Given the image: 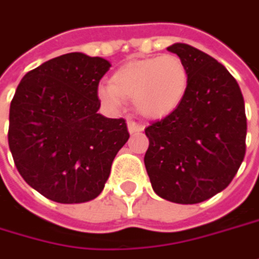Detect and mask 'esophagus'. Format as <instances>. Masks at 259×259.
Masks as SVG:
<instances>
[{"label":"esophagus","mask_w":259,"mask_h":259,"mask_svg":"<svg viewBox=\"0 0 259 259\" xmlns=\"http://www.w3.org/2000/svg\"><path fill=\"white\" fill-rule=\"evenodd\" d=\"M127 129H129L130 133H139V132L144 130V127H142L141 124H138V123L129 121V123H127Z\"/></svg>","instance_id":"obj_1"}]
</instances>
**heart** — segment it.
Listing matches in <instances>:
<instances>
[{"instance_id": "b5f03b06", "label": "heart", "mask_w": 259, "mask_h": 259, "mask_svg": "<svg viewBox=\"0 0 259 259\" xmlns=\"http://www.w3.org/2000/svg\"><path fill=\"white\" fill-rule=\"evenodd\" d=\"M189 71L175 54L136 58L111 76L110 84H101L98 98L110 111H120L130 98L136 113L148 120L173 114L186 98Z\"/></svg>"}]
</instances>
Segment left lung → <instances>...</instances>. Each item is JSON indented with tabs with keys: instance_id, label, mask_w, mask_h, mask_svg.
Masks as SVG:
<instances>
[{
	"instance_id": "left-lung-1",
	"label": "left lung",
	"mask_w": 259,
	"mask_h": 259,
	"mask_svg": "<svg viewBox=\"0 0 259 259\" xmlns=\"http://www.w3.org/2000/svg\"><path fill=\"white\" fill-rule=\"evenodd\" d=\"M189 71L186 98L145 129V167L154 192L176 204H199L226 189L246 151L245 101L221 63L188 44L167 48Z\"/></svg>"
}]
</instances>
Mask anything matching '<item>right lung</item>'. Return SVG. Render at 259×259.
<instances>
[{"label":"right lung","mask_w":259,"mask_h":259,"mask_svg":"<svg viewBox=\"0 0 259 259\" xmlns=\"http://www.w3.org/2000/svg\"><path fill=\"white\" fill-rule=\"evenodd\" d=\"M105 58L70 53L26 73L10 105L8 145L24 182L60 204L102 192L129 139L123 118L98 114Z\"/></svg>","instance_id":"obj_1"}]
</instances>
